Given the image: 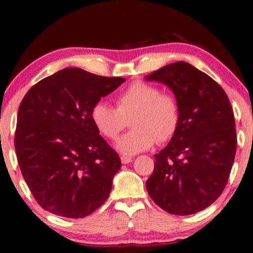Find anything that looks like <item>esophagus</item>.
I'll use <instances>...</instances> for the list:
<instances>
[{
	"label": "esophagus",
	"mask_w": 253,
	"mask_h": 253,
	"mask_svg": "<svg viewBox=\"0 0 253 253\" xmlns=\"http://www.w3.org/2000/svg\"><path fill=\"white\" fill-rule=\"evenodd\" d=\"M121 161H122V164H129V163H131V161H132V158H131V157L122 156L121 157Z\"/></svg>",
	"instance_id": "1"
}]
</instances>
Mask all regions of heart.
<instances>
[{"label": "heart", "mask_w": 253, "mask_h": 253, "mask_svg": "<svg viewBox=\"0 0 253 253\" xmlns=\"http://www.w3.org/2000/svg\"><path fill=\"white\" fill-rule=\"evenodd\" d=\"M130 117V126L133 129L122 135L115 146L126 156L146 151L156 141H169L179 126V104L172 95L161 93L157 86L138 81L119 95L117 109L105 102H97L90 111L95 129L110 140L118 138Z\"/></svg>", "instance_id": "heart-1"}]
</instances>
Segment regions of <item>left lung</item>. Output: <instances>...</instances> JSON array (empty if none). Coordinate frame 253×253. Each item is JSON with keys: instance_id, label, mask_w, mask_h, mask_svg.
Segmentation results:
<instances>
[{"instance_id": "obj_1", "label": "left lung", "mask_w": 253, "mask_h": 253, "mask_svg": "<svg viewBox=\"0 0 253 253\" xmlns=\"http://www.w3.org/2000/svg\"><path fill=\"white\" fill-rule=\"evenodd\" d=\"M146 80L167 85L180 110L176 134L155 155L154 172L146 181L149 195L170 214L201 212L224 190L234 163L231 103L213 78L185 61L165 66Z\"/></svg>"}]
</instances>
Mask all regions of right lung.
Returning a JSON list of instances; mask_svg holds the SVG:
<instances>
[{"mask_svg": "<svg viewBox=\"0 0 253 253\" xmlns=\"http://www.w3.org/2000/svg\"><path fill=\"white\" fill-rule=\"evenodd\" d=\"M124 82L70 67L24 95L14 147L24 180L43 210L82 218L107 200L121 160L95 129L90 111Z\"/></svg>", "mask_w": 253, "mask_h": 253, "instance_id": "add662e5", "label": "right lung"}]
</instances>
